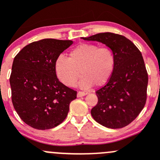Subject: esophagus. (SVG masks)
<instances>
[{
	"label": "esophagus",
	"mask_w": 160,
	"mask_h": 160,
	"mask_svg": "<svg viewBox=\"0 0 160 160\" xmlns=\"http://www.w3.org/2000/svg\"><path fill=\"white\" fill-rule=\"evenodd\" d=\"M85 95H87V93H85V92H82V91H78L77 92V98H81V97H83L85 96Z\"/></svg>",
	"instance_id": "34e87169"
}]
</instances>
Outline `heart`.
<instances>
[{
    "mask_svg": "<svg viewBox=\"0 0 160 160\" xmlns=\"http://www.w3.org/2000/svg\"><path fill=\"white\" fill-rule=\"evenodd\" d=\"M115 57L110 48L94 44H80L69 54L62 55L55 61L54 68L59 80L67 87H73L80 72L83 77L79 82L82 89H89L95 84L102 86L110 79L114 70Z\"/></svg>",
    "mask_w": 160,
    "mask_h": 160,
    "instance_id": "1",
    "label": "heart"
}]
</instances>
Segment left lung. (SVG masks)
<instances>
[{
    "label": "left lung",
    "mask_w": 160,
    "mask_h": 160,
    "mask_svg": "<svg viewBox=\"0 0 160 160\" xmlns=\"http://www.w3.org/2000/svg\"><path fill=\"white\" fill-rule=\"evenodd\" d=\"M81 38L104 44L115 57L108 82L96 91L98 102L90 111L92 117L106 128H123L136 118L146 104L148 74L142 53L129 39L111 32Z\"/></svg>",
    "instance_id": "1"
}]
</instances>
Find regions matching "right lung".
<instances>
[{
    "label": "right lung",
    "mask_w": 160,
    "mask_h": 160,
    "mask_svg": "<svg viewBox=\"0 0 160 160\" xmlns=\"http://www.w3.org/2000/svg\"><path fill=\"white\" fill-rule=\"evenodd\" d=\"M73 42L45 38L33 42L14 57L10 77L11 100L22 121L35 129H50L67 118L77 91L56 77V58Z\"/></svg>",
    "instance_id": "add662e5"
}]
</instances>
